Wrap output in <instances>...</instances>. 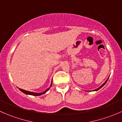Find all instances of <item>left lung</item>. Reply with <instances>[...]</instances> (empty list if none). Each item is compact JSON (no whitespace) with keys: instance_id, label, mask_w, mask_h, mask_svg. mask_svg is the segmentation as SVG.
Returning <instances> with one entry per match:
<instances>
[{"instance_id":"obj_1","label":"left lung","mask_w":122,"mask_h":122,"mask_svg":"<svg viewBox=\"0 0 122 122\" xmlns=\"http://www.w3.org/2000/svg\"><path fill=\"white\" fill-rule=\"evenodd\" d=\"M108 79H109V78H107V80H106V81H105V82H104V83H103V84H102V86H100V87H99V88H97V89L94 90V91H97V90H99V89H100V88H102V87H103V86H104V84H106V83L107 81V80H108Z\"/></svg>"}]
</instances>
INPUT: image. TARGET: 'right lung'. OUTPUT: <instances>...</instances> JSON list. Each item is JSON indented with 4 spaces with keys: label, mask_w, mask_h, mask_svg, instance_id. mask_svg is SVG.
I'll return each instance as SVG.
<instances>
[{
    "label": "right lung",
    "mask_w": 122,
    "mask_h": 122,
    "mask_svg": "<svg viewBox=\"0 0 122 122\" xmlns=\"http://www.w3.org/2000/svg\"><path fill=\"white\" fill-rule=\"evenodd\" d=\"M52 82H51V86H50V87H51V86H52ZM50 87H49L48 88H47L46 90L44 91V92H42V93H34V92H29V91L24 90L21 89V88H19V89L22 92H23V93H25V94H28V95H32V96H41V95H42V94H45L46 92H48V91L49 90V89L50 88Z\"/></svg>",
    "instance_id": "right-lung-1"
}]
</instances>
